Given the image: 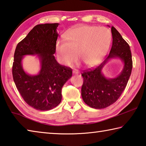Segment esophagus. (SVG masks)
<instances>
[{"mask_svg":"<svg viewBox=\"0 0 146 146\" xmlns=\"http://www.w3.org/2000/svg\"><path fill=\"white\" fill-rule=\"evenodd\" d=\"M73 73L75 74V75H78V74L79 73V72L78 71H76V70H73Z\"/></svg>","mask_w":146,"mask_h":146,"instance_id":"1","label":"esophagus"}]
</instances>
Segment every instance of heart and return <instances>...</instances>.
Listing matches in <instances>:
<instances>
[{"instance_id": "obj_1", "label": "heart", "mask_w": 146, "mask_h": 146, "mask_svg": "<svg viewBox=\"0 0 146 146\" xmlns=\"http://www.w3.org/2000/svg\"><path fill=\"white\" fill-rule=\"evenodd\" d=\"M111 37V33L106 27L79 26L66 34L67 42L57 40L56 55L62 64L69 66L76 60L78 53L86 67H93L104 58Z\"/></svg>"}]
</instances>
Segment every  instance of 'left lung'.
<instances>
[{
  "label": "left lung",
  "mask_w": 146,
  "mask_h": 146,
  "mask_svg": "<svg viewBox=\"0 0 146 146\" xmlns=\"http://www.w3.org/2000/svg\"><path fill=\"white\" fill-rule=\"evenodd\" d=\"M111 33L113 43L110 55L98 67L82 74V99L86 104L95 109H104L115 103L124 90L131 73L133 62L129 44L113 26ZM116 58L123 62V70L116 78H106L102 73L103 68L109 61Z\"/></svg>",
  "instance_id": "left-lung-1"
}]
</instances>
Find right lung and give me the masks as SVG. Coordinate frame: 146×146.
<instances>
[{
    "label": "right lung",
    "instance_id": "add662e5",
    "mask_svg": "<svg viewBox=\"0 0 146 146\" xmlns=\"http://www.w3.org/2000/svg\"><path fill=\"white\" fill-rule=\"evenodd\" d=\"M59 24H38L16 47L12 73L14 82L24 101L36 110H52L60 103L62 88L72 76V70L57 62L53 55ZM36 55L41 69L36 75L24 71L22 60Z\"/></svg>",
    "mask_w": 146,
    "mask_h": 146
}]
</instances>
